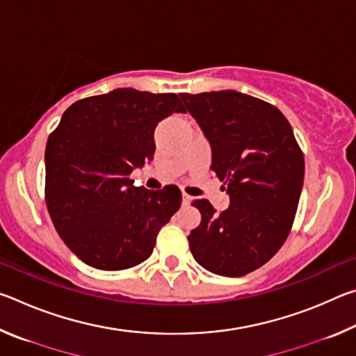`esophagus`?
Returning a JSON list of instances; mask_svg holds the SVG:
<instances>
[{
    "instance_id": "esophagus-1",
    "label": "esophagus",
    "mask_w": 356,
    "mask_h": 356,
    "mask_svg": "<svg viewBox=\"0 0 356 356\" xmlns=\"http://www.w3.org/2000/svg\"><path fill=\"white\" fill-rule=\"evenodd\" d=\"M182 201H184V204H190V201H191V196H188V195H182Z\"/></svg>"
}]
</instances>
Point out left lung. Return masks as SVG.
<instances>
[{
  "mask_svg": "<svg viewBox=\"0 0 356 356\" xmlns=\"http://www.w3.org/2000/svg\"><path fill=\"white\" fill-rule=\"evenodd\" d=\"M212 150L229 207L215 213L193 201L201 222L188 236L195 261L221 276H243L268 262L286 242L297 212L305 159L278 108L242 92L180 94Z\"/></svg>",
  "mask_w": 356,
  "mask_h": 356,
  "instance_id": "obj_1",
  "label": "left lung"
}]
</instances>
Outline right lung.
I'll list each match as a JSON object with an SVG mask.
<instances>
[{"instance_id": "1", "label": "right lung", "mask_w": 356, "mask_h": 356, "mask_svg": "<svg viewBox=\"0 0 356 356\" xmlns=\"http://www.w3.org/2000/svg\"><path fill=\"white\" fill-rule=\"evenodd\" d=\"M185 113L176 94L119 88L75 102L45 149V197L59 237L89 267L116 272L152 254L156 234L182 202L176 185L135 186L154 159V130Z\"/></svg>"}]
</instances>
